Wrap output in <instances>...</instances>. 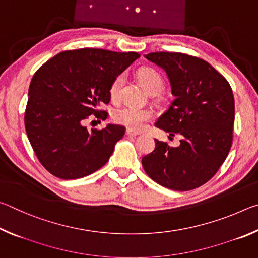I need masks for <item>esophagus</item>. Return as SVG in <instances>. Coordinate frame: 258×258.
Listing matches in <instances>:
<instances>
[{
    "instance_id": "obj_1",
    "label": "esophagus",
    "mask_w": 258,
    "mask_h": 258,
    "mask_svg": "<svg viewBox=\"0 0 258 258\" xmlns=\"http://www.w3.org/2000/svg\"><path fill=\"white\" fill-rule=\"evenodd\" d=\"M139 134H140L139 132H135L133 130H130V128L126 130V135H128V137H137Z\"/></svg>"
}]
</instances>
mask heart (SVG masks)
<instances>
[{
    "mask_svg": "<svg viewBox=\"0 0 258 258\" xmlns=\"http://www.w3.org/2000/svg\"><path fill=\"white\" fill-rule=\"evenodd\" d=\"M138 77L141 81L142 85L146 87V90L150 94L159 93L164 89V77L160 75L159 72H157L154 68H141L138 72ZM123 82V75H118L111 82L110 87H109V94H110V98L112 100H117L119 98ZM151 118L152 112L150 110L135 106H130V104L117 108L112 112V119L117 124L124 125L126 127L133 131H139L143 128V126L146 125L147 121H149Z\"/></svg>",
    "mask_w": 258,
    "mask_h": 258,
    "instance_id": "heart-1",
    "label": "heart"
}]
</instances>
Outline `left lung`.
<instances>
[{"label": "left lung", "instance_id": "8db88e82", "mask_svg": "<svg viewBox=\"0 0 258 258\" xmlns=\"http://www.w3.org/2000/svg\"><path fill=\"white\" fill-rule=\"evenodd\" d=\"M164 69L175 97L156 121L178 147L155 140L142 166L152 180L168 189L189 191L205 184L224 163L232 145L234 98L228 81L206 61L176 52L146 54Z\"/></svg>", "mask_w": 258, "mask_h": 258}]
</instances>
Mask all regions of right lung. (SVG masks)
Returning a JSON list of instances; mask_svg holds the SVG:
<instances>
[{"mask_svg": "<svg viewBox=\"0 0 258 258\" xmlns=\"http://www.w3.org/2000/svg\"><path fill=\"white\" fill-rule=\"evenodd\" d=\"M140 58L137 52L101 49L63 51L34 74L25 112L27 137L40 163L54 176L74 180L107 163L125 127L108 124L89 131L85 119L109 103L111 82Z\"/></svg>", "mask_w": 258, "mask_h": 258, "instance_id": "obj_1", "label": "right lung"}]
</instances>
